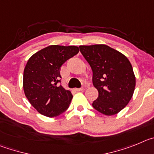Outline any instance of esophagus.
Masks as SVG:
<instances>
[{
  "instance_id": "34e87169",
  "label": "esophagus",
  "mask_w": 154,
  "mask_h": 154,
  "mask_svg": "<svg viewBox=\"0 0 154 154\" xmlns=\"http://www.w3.org/2000/svg\"><path fill=\"white\" fill-rule=\"evenodd\" d=\"M84 90V87H80V88H76V91H82Z\"/></svg>"
}]
</instances>
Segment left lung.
<instances>
[{
    "instance_id": "8db88e82",
    "label": "left lung",
    "mask_w": 154,
    "mask_h": 154,
    "mask_svg": "<svg viewBox=\"0 0 154 154\" xmlns=\"http://www.w3.org/2000/svg\"><path fill=\"white\" fill-rule=\"evenodd\" d=\"M93 71V84L99 95L93 107L107 116L123 110L131 100L136 79L132 65L119 51L105 44L80 46Z\"/></svg>"
}]
</instances>
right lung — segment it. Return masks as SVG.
I'll return each mask as SVG.
<instances>
[{"label": "right lung", "mask_w": 154, "mask_h": 154, "mask_svg": "<svg viewBox=\"0 0 154 154\" xmlns=\"http://www.w3.org/2000/svg\"><path fill=\"white\" fill-rule=\"evenodd\" d=\"M76 46L51 45L34 54L23 70V91L30 104L41 114L54 117L69 107L71 93L58 85L63 63L78 54Z\"/></svg>", "instance_id": "obj_1"}]
</instances>
